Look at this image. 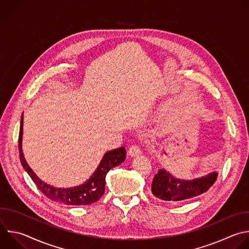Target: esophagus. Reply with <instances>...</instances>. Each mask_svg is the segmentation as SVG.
<instances>
[{
    "label": "esophagus",
    "instance_id": "esophagus-1",
    "mask_svg": "<svg viewBox=\"0 0 249 249\" xmlns=\"http://www.w3.org/2000/svg\"><path fill=\"white\" fill-rule=\"evenodd\" d=\"M142 153V148L139 144H133L129 150H128V154L131 156V157H134V156H138Z\"/></svg>",
    "mask_w": 249,
    "mask_h": 249
}]
</instances>
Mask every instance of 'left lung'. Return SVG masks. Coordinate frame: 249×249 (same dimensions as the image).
<instances>
[{"label":"left lung","instance_id":"8db88e82","mask_svg":"<svg viewBox=\"0 0 249 249\" xmlns=\"http://www.w3.org/2000/svg\"><path fill=\"white\" fill-rule=\"evenodd\" d=\"M218 172L213 171L204 176L185 180L176 178L166 169H159L151 184L154 196L170 203H181L206 193L217 180Z\"/></svg>","mask_w":249,"mask_h":249}]
</instances>
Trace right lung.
<instances>
[{
  "mask_svg": "<svg viewBox=\"0 0 249 249\" xmlns=\"http://www.w3.org/2000/svg\"><path fill=\"white\" fill-rule=\"evenodd\" d=\"M22 135H23V113L20 120L18 147L20 161L24 170L31 177L38 189L50 199L61 202L66 205H89L97 202L105 194L106 176L107 172L118 166L126 158V150L123 146L106 152L99 164V166L93 175L85 182L79 186L71 188H56L42 181L31 169L25 160L22 151Z\"/></svg>",
  "mask_w": 249,
  "mask_h": 249,
  "instance_id": "add662e5",
  "label": "right lung"
}]
</instances>
